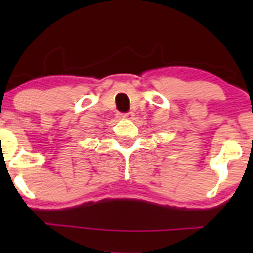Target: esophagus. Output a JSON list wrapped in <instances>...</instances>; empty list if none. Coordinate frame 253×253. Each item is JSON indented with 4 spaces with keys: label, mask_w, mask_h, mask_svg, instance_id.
Returning a JSON list of instances; mask_svg holds the SVG:
<instances>
[{
    "label": "esophagus",
    "mask_w": 253,
    "mask_h": 253,
    "mask_svg": "<svg viewBox=\"0 0 253 253\" xmlns=\"http://www.w3.org/2000/svg\"><path fill=\"white\" fill-rule=\"evenodd\" d=\"M134 117V114L132 111L126 112V114H120L119 115V119L121 120H132Z\"/></svg>",
    "instance_id": "34e87169"
}]
</instances>
